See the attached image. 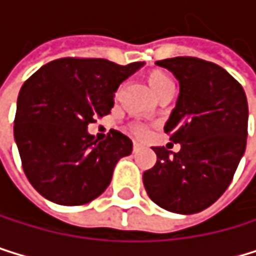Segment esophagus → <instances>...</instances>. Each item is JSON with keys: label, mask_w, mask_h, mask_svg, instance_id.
Masks as SVG:
<instances>
[{"label": "esophagus", "mask_w": 256, "mask_h": 256, "mask_svg": "<svg viewBox=\"0 0 256 256\" xmlns=\"http://www.w3.org/2000/svg\"><path fill=\"white\" fill-rule=\"evenodd\" d=\"M140 147V142H136V141H134V150H136Z\"/></svg>", "instance_id": "esophagus-1"}]
</instances>
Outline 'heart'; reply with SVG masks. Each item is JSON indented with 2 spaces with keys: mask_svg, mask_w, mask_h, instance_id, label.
<instances>
[{
  "mask_svg": "<svg viewBox=\"0 0 256 256\" xmlns=\"http://www.w3.org/2000/svg\"><path fill=\"white\" fill-rule=\"evenodd\" d=\"M146 82L149 84L152 94L161 100L167 95H174L175 92V82L172 80V76L167 74L166 70H162V68H152V70H149L146 75ZM130 132L136 136H146L147 135V129L144 126H140V124H134L130 126Z\"/></svg>",
  "mask_w": 256,
  "mask_h": 256,
  "instance_id": "b5f03b06",
  "label": "heart"
}]
</instances>
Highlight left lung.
<instances>
[{
    "instance_id": "1",
    "label": "left lung",
    "mask_w": 256,
    "mask_h": 256,
    "mask_svg": "<svg viewBox=\"0 0 256 256\" xmlns=\"http://www.w3.org/2000/svg\"><path fill=\"white\" fill-rule=\"evenodd\" d=\"M180 81V96L164 132L180 152L154 147L156 162L142 182L150 200L175 214L208 209L229 188L248 138V98L222 67L195 56L156 61Z\"/></svg>"
}]
</instances>
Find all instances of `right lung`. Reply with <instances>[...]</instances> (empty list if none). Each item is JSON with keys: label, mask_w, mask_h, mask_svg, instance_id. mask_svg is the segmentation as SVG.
Returning a JSON list of instances; mask_svg holds the SVG:
<instances>
[{"label": "right lung", "mask_w": 256, "mask_h": 256, "mask_svg": "<svg viewBox=\"0 0 256 256\" xmlns=\"http://www.w3.org/2000/svg\"><path fill=\"white\" fill-rule=\"evenodd\" d=\"M141 66L67 56L47 62L22 84L14 135L22 170L38 194L81 206L107 189L132 141L118 130L98 141L87 126L110 114L120 84Z\"/></svg>", "instance_id": "right-lung-1"}]
</instances>
